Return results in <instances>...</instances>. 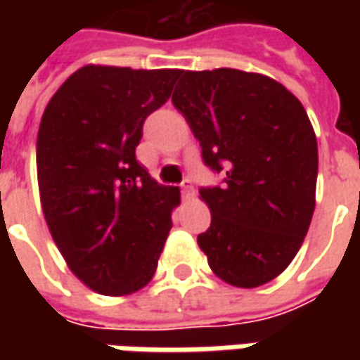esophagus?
I'll return each mask as SVG.
<instances>
[{
  "label": "esophagus",
  "mask_w": 360,
  "mask_h": 360,
  "mask_svg": "<svg viewBox=\"0 0 360 360\" xmlns=\"http://www.w3.org/2000/svg\"><path fill=\"white\" fill-rule=\"evenodd\" d=\"M181 191H183V196H185V198H191V196H193V183L188 179H185L181 183Z\"/></svg>",
  "instance_id": "obj_1"
}]
</instances>
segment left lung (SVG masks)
Wrapping results in <instances>:
<instances>
[{
    "mask_svg": "<svg viewBox=\"0 0 360 360\" xmlns=\"http://www.w3.org/2000/svg\"><path fill=\"white\" fill-rule=\"evenodd\" d=\"M224 187L200 188L212 214L198 235L212 271L252 289L301 249L316 204L318 144L307 111L281 82L239 69L181 71L172 96Z\"/></svg>",
    "mask_w": 360,
    "mask_h": 360,
    "instance_id": "obj_1",
    "label": "left lung"
}]
</instances>
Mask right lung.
<instances>
[{"instance_id": "1", "label": "right lung", "mask_w": 360, "mask_h": 360, "mask_svg": "<svg viewBox=\"0 0 360 360\" xmlns=\"http://www.w3.org/2000/svg\"><path fill=\"white\" fill-rule=\"evenodd\" d=\"M179 75L84 65L44 110L36 141L44 218L69 270L96 293L123 297L154 278L181 195L158 185L134 150Z\"/></svg>"}]
</instances>
